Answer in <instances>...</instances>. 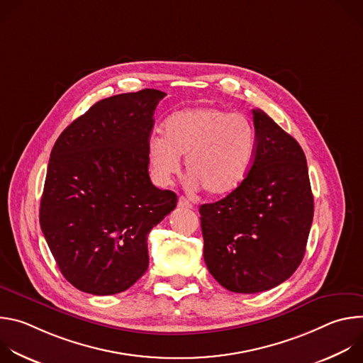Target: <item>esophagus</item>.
<instances>
[{
	"mask_svg": "<svg viewBox=\"0 0 363 363\" xmlns=\"http://www.w3.org/2000/svg\"><path fill=\"white\" fill-rule=\"evenodd\" d=\"M178 206H181V208H188V210H192L194 205L189 199H186L185 196H179L178 199Z\"/></svg>",
	"mask_w": 363,
	"mask_h": 363,
	"instance_id": "esophagus-1",
	"label": "esophagus"
}]
</instances>
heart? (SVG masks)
I'll use <instances>...</instances> for the list:
<instances>
[{
	"mask_svg": "<svg viewBox=\"0 0 363 363\" xmlns=\"http://www.w3.org/2000/svg\"><path fill=\"white\" fill-rule=\"evenodd\" d=\"M162 133L146 143L150 177L161 186L178 175L182 157L191 184L216 196L234 192L252 168L257 132L242 113L216 106L188 108L172 113Z\"/></svg>",
	"mask_w": 363,
	"mask_h": 363,
	"instance_id": "heart-1",
	"label": "heart"
}]
</instances>
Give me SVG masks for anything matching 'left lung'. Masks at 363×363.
<instances>
[{
    "instance_id": "8db88e82",
    "label": "left lung",
    "mask_w": 363,
    "mask_h": 363,
    "mask_svg": "<svg viewBox=\"0 0 363 363\" xmlns=\"http://www.w3.org/2000/svg\"><path fill=\"white\" fill-rule=\"evenodd\" d=\"M257 152L247 179L199 206L203 260L227 290L252 294L286 281L300 266L313 221L304 152L267 113L252 111Z\"/></svg>"
}]
</instances>
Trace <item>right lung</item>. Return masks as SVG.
Returning a JSON list of instances; mask_svg holds the SVG:
<instances>
[{
  "label": "right lung",
  "mask_w": 363,
  "mask_h": 363,
  "mask_svg": "<svg viewBox=\"0 0 363 363\" xmlns=\"http://www.w3.org/2000/svg\"><path fill=\"white\" fill-rule=\"evenodd\" d=\"M167 93L143 89L103 99L56 140L40 202L51 254L76 289L109 296L147 270V234L178 196L150 182L146 143Z\"/></svg>",
  "instance_id": "1"
}]
</instances>
